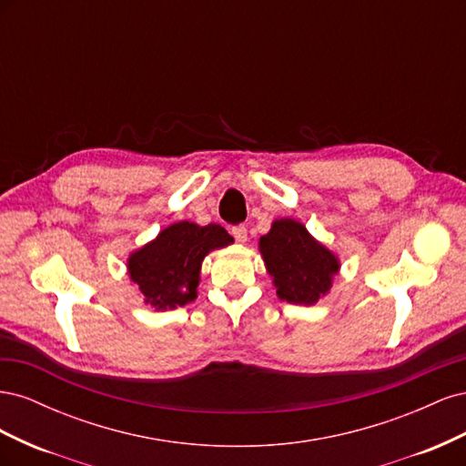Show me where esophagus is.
Returning <instances> with one entry per match:
<instances>
[{"instance_id": "34e87169", "label": "esophagus", "mask_w": 466, "mask_h": 466, "mask_svg": "<svg viewBox=\"0 0 466 466\" xmlns=\"http://www.w3.org/2000/svg\"><path fill=\"white\" fill-rule=\"evenodd\" d=\"M231 235L235 237V241L245 243L247 241V228H245V225H233Z\"/></svg>"}]
</instances>
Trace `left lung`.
<instances>
[{
	"instance_id": "8db88e82",
	"label": "left lung",
	"mask_w": 466,
	"mask_h": 466,
	"mask_svg": "<svg viewBox=\"0 0 466 466\" xmlns=\"http://www.w3.org/2000/svg\"><path fill=\"white\" fill-rule=\"evenodd\" d=\"M260 252L279 299L293 305L317 303L330 289V279L338 272L332 252L293 219L274 221L270 233L260 237Z\"/></svg>"
}]
</instances>
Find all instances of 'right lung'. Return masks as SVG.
Listing matches in <instances>:
<instances>
[{
	"instance_id": "right-lung-1",
	"label": "right lung",
	"mask_w": 466,
	"mask_h": 466,
	"mask_svg": "<svg viewBox=\"0 0 466 466\" xmlns=\"http://www.w3.org/2000/svg\"><path fill=\"white\" fill-rule=\"evenodd\" d=\"M231 241V235L216 223L206 228L190 221L175 223L134 252L128 260L130 278L151 307L159 311L182 307L196 298L204 257Z\"/></svg>"
}]
</instances>
